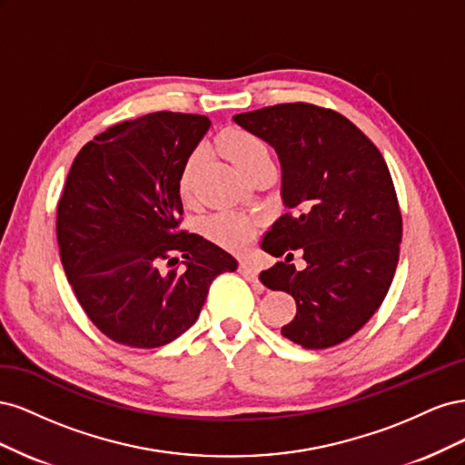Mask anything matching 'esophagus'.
Instances as JSON below:
<instances>
[{"instance_id":"obj_1","label":"esophagus","mask_w":465,"mask_h":465,"mask_svg":"<svg viewBox=\"0 0 465 465\" xmlns=\"http://www.w3.org/2000/svg\"><path fill=\"white\" fill-rule=\"evenodd\" d=\"M238 272H241L248 281H252V283H258V273H260L258 263L250 260H241V263H238Z\"/></svg>"}]
</instances>
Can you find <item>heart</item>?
<instances>
[{
	"mask_svg": "<svg viewBox=\"0 0 465 465\" xmlns=\"http://www.w3.org/2000/svg\"><path fill=\"white\" fill-rule=\"evenodd\" d=\"M221 143L224 151H227L231 161L241 168L242 173H246L248 168L262 161L272 159L270 145L265 143V139L246 130H229L223 135ZM202 163L203 151L195 149L188 154L184 166H182L178 176V188L184 198L192 195L195 188ZM203 229L211 241L227 250H242L254 241L256 236V223L242 213H236V211H219V213L207 217L203 223Z\"/></svg>",
	"mask_w": 465,
	"mask_h": 465,
	"instance_id": "heart-1",
	"label": "heart"
}]
</instances>
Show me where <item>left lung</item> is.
I'll use <instances>...</instances> for the list:
<instances>
[{
	"label": "left lung",
	"mask_w": 465,
	"mask_h": 465,
	"mask_svg": "<svg viewBox=\"0 0 465 465\" xmlns=\"http://www.w3.org/2000/svg\"><path fill=\"white\" fill-rule=\"evenodd\" d=\"M234 122L275 147L289 207L262 238L285 256L260 281L285 291L297 314L281 328L304 349L340 345L386 299L401 242V211L382 153L340 112L285 103L236 114ZM305 262L291 264L292 252Z\"/></svg>",
	"instance_id": "8db88e82"
}]
</instances>
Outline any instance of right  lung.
<instances>
[{"instance_id": "right-lung-1", "label": "right lung", "mask_w": 465, "mask_h": 465, "mask_svg": "<svg viewBox=\"0 0 465 465\" xmlns=\"http://www.w3.org/2000/svg\"><path fill=\"white\" fill-rule=\"evenodd\" d=\"M207 116L151 112L110 125L77 153L58 203L60 258L83 311L108 340L171 343L238 262L182 224L178 176Z\"/></svg>"}]
</instances>
